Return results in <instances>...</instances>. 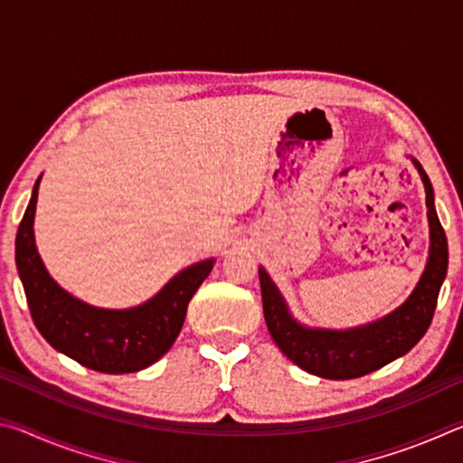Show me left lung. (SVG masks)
Masks as SVG:
<instances>
[{"label":"left lung","instance_id":"left-lung-1","mask_svg":"<svg viewBox=\"0 0 463 463\" xmlns=\"http://www.w3.org/2000/svg\"><path fill=\"white\" fill-rule=\"evenodd\" d=\"M417 167L427 194L429 257L411 296L388 315L351 328L307 326L289 312L286 298L269 273L260 268L263 317L281 354L304 372L326 380H354L402 357L417 345L433 320L437 298L448 276V237L435 210V194L425 169Z\"/></svg>","mask_w":463,"mask_h":463}]
</instances>
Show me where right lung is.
<instances>
[{
	"label": "right lung",
	"mask_w": 463,
	"mask_h": 463,
	"mask_svg": "<svg viewBox=\"0 0 463 463\" xmlns=\"http://www.w3.org/2000/svg\"><path fill=\"white\" fill-rule=\"evenodd\" d=\"M41 179L15 234V265L36 328L51 347L101 373L140 372L159 362L182 331L187 304L213 271L214 257L175 273L138 307H91L62 289L38 255L34 214Z\"/></svg>",
	"instance_id": "add662e5"
}]
</instances>
